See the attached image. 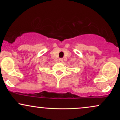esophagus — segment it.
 Wrapping results in <instances>:
<instances>
[{"label":"esophagus","mask_w":120,"mask_h":120,"mask_svg":"<svg viewBox=\"0 0 120 120\" xmlns=\"http://www.w3.org/2000/svg\"><path fill=\"white\" fill-rule=\"evenodd\" d=\"M59 63H63V59H60L59 60Z\"/></svg>","instance_id":"obj_1"}]
</instances>
